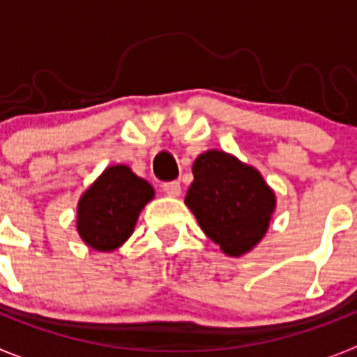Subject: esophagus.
Listing matches in <instances>:
<instances>
[{"label": "esophagus", "instance_id": "esophagus-1", "mask_svg": "<svg viewBox=\"0 0 357 357\" xmlns=\"http://www.w3.org/2000/svg\"><path fill=\"white\" fill-rule=\"evenodd\" d=\"M162 189H164V193L168 195V197H178V195H181V191H182L181 182H176V181L166 182V184L162 185Z\"/></svg>", "mask_w": 357, "mask_h": 357}]
</instances>
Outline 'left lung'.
<instances>
[{"label":"left lung","instance_id":"8db88e82","mask_svg":"<svg viewBox=\"0 0 357 357\" xmlns=\"http://www.w3.org/2000/svg\"><path fill=\"white\" fill-rule=\"evenodd\" d=\"M193 176L184 202L207 238L229 257L257 247L277 207L259 169L223 150H207L195 159Z\"/></svg>","mask_w":357,"mask_h":357}]
</instances>
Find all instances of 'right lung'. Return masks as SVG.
Segmentation results:
<instances>
[{
  "instance_id": "right-lung-1",
  "label": "right lung",
  "mask_w": 357,
  "mask_h": 357,
  "mask_svg": "<svg viewBox=\"0 0 357 357\" xmlns=\"http://www.w3.org/2000/svg\"><path fill=\"white\" fill-rule=\"evenodd\" d=\"M153 197L150 182L135 175L127 164L109 166L78 200V236L96 252L118 250Z\"/></svg>"
}]
</instances>
